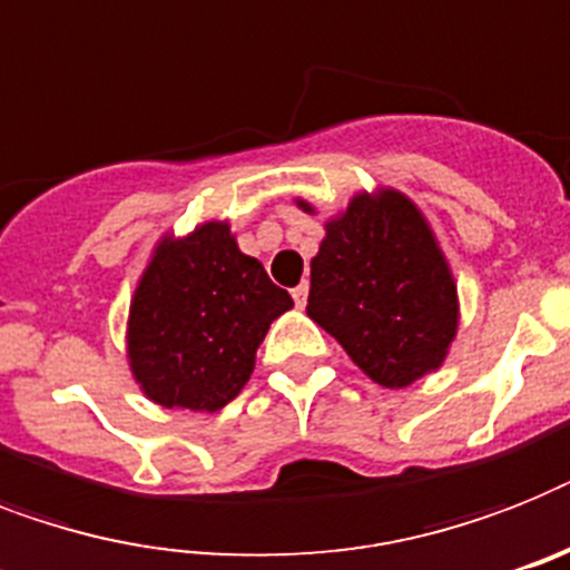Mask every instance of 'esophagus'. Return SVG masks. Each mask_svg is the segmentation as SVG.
I'll return each mask as SVG.
<instances>
[{"label":"esophagus","instance_id":"esophagus-1","mask_svg":"<svg viewBox=\"0 0 570 570\" xmlns=\"http://www.w3.org/2000/svg\"><path fill=\"white\" fill-rule=\"evenodd\" d=\"M291 294H294V303L299 305V308H303L305 305V299H308V282H299V285H296L294 291H291Z\"/></svg>","mask_w":570,"mask_h":570}]
</instances>
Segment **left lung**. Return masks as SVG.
<instances>
[{
  "instance_id": "left-lung-1",
  "label": "left lung",
  "mask_w": 570,
  "mask_h": 570,
  "mask_svg": "<svg viewBox=\"0 0 570 570\" xmlns=\"http://www.w3.org/2000/svg\"><path fill=\"white\" fill-rule=\"evenodd\" d=\"M305 312L381 387H407L443 366L460 323L458 285L411 197L361 191L326 220Z\"/></svg>"
}]
</instances>
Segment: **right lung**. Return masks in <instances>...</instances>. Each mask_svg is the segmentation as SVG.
I'll use <instances>...</instances> for the list:
<instances>
[{"mask_svg": "<svg viewBox=\"0 0 570 570\" xmlns=\"http://www.w3.org/2000/svg\"><path fill=\"white\" fill-rule=\"evenodd\" d=\"M291 305L262 262L238 250L227 220L166 235L130 303V373L163 407L220 411L242 393L258 343Z\"/></svg>", "mask_w": 570, "mask_h": 570, "instance_id": "obj_1", "label": "right lung"}]
</instances>
